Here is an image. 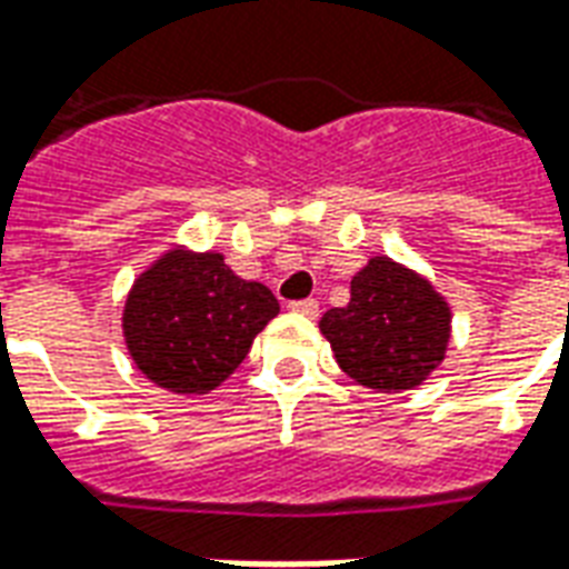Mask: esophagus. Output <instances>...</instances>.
<instances>
[{
    "label": "esophagus",
    "instance_id": "obj_1",
    "mask_svg": "<svg viewBox=\"0 0 569 569\" xmlns=\"http://www.w3.org/2000/svg\"><path fill=\"white\" fill-rule=\"evenodd\" d=\"M289 308L296 310V313H301V317H310V320H317V317H320V305H317L313 298H305V301H292Z\"/></svg>",
    "mask_w": 569,
    "mask_h": 569
}]
</instances>
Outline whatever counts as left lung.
Listing matches in <instances>:
<instances>
[{"mask_svg":"<svg viewBox=\"0 0 569 569\" xmlns=\"http://www.w3.org/2000/svg\"><path fill=\"white\" fill-rule=\"evenodd\" d=\"M451 320L448 298L429 277L390 256H371L353 273L345 308L322 313L320 332L359 387L408 393L445 362Z\"/></svg>","mask_w":569,"mask_h":569,"instance_id":"1","label":"left lung"}]
</instances>
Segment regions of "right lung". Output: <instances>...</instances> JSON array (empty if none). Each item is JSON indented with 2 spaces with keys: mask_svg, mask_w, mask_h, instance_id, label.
I'll list each match as a JSON object with an SVG mask.
<instances>
[{
  "mask_svg": "<svg viewBox=\"0 0 569 569\" xmlns=\"http://www.w3.org/2000/svg\"><path fill=\"white\" fill-rule=\"evenodd\" d=\"M280 313L264 283L237 277L222 252L173 243L137 273L121 310L133 366L176 396H207L247 359Z\"/></svg>",
  "mask_w": 569,
  "mask_h": 569,
  "instance_id": "add662e5",
  "label": "right lung"
}]
</instances>
